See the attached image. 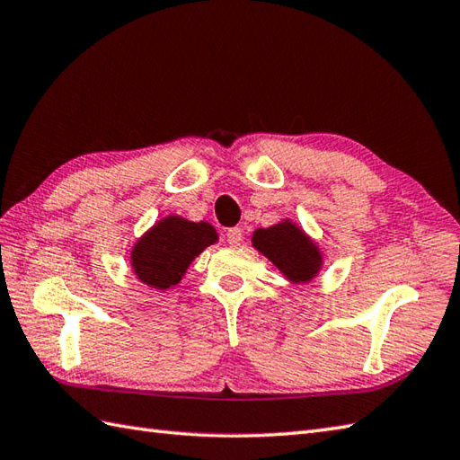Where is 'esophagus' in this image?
<instances>
[{
  "mask_svg": "<svg viewBox=\"0 0 460 460\" xmlns=\"http://www.w3.org/2000/svg\"><path fill=\"white\" fill-rule=\"evenodd\" d=\"M227 241H229V244H233V246L241 244V243H243V229L231 227V229L227 231Z\"/></svg>",
  "mask_w": 460,
  "mask_h": 460,
  "instance_id": "34e87169",
  "label": "esophagus"
}]
</instances>
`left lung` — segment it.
I'll use <instances>...</instances> for the list:
<instances>
[{"instance_id": "left-lung-1", "label": "left lung", "mask_w": 460, "mask_h": 460, "mask_svg": "<svg viewBox=\"0 0 460 460\" xmlns=\"http://www.w3.org/2000/svg\"><path fill=\"white\" fill-rule=\"evenodd\" d=\"M252 246L293 284H307L323 268V254L296 223L284 219L252 233Z\"/></svg>"}]
</instances>
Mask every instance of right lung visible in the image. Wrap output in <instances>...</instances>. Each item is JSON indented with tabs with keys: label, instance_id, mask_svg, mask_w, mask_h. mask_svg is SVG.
<instances>
[{
	"label": "right lung",
	"instance_id": "add662e5",
	"mask_svg": "<svg viewBox=\"0 0 460 460\" xmlns=\"http://www.w3.org/2000/svg\"><path fill=\"white\" fill-rule=\"evenodd\" d=\"M214 243L217 233L206 221L163 217L132 246V272L141 284L169 289L179 284L194 258Z\"/></svg>",
	"mask_w": 460,
	"mask_h": 460
}]
</instances>
